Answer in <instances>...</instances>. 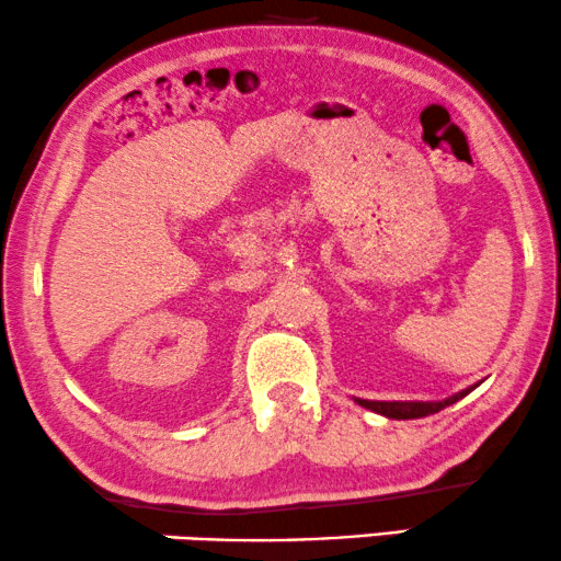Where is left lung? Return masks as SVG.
<instances>
[{
  "instance_id": "left-lung-1",
  "label": "left lung",
  "mask_w": 561,
  "mask_h": 561,
  "mask_svg": "<svg viewBox=\"0 0 561 561\" xmlns=\"http://www.w3.org/2000/svg\"><path fill=\"white\" fill-rule=\"evenodd\" d=\"M470 391L472 389H465L445 401H366V399H356V401L360 407L370 409V412L389 416V420H420V416L437 414L439 409L455 404V401H460L465 393H470Z\"/></svg>"
}]
</instances>
